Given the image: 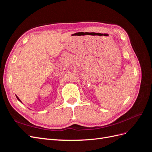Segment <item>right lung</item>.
<instances>
[{
  "instance_id": "obj_1",
  "label": "right lung",
  "mask_w": 152,
  "mask_h": 152,
  "mask_svg": "<svg viewBox=\"0 0 152 152\" xmlns=\"http://www.w3.org/2000/svg\"><path fill=\"white\" fill-rule=\"evenodd\" d=\"M16 98H17V99H18V100H19V101H20V102H21V101H20V99H19V98H18V96H16Z\"/></svg>"
}]
</instances>
